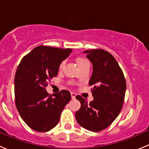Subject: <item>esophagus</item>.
Returning <instances> with one entry per match:
<instances>
[{"mask_svg":"<svg viewBox=\"0 0 149 149\" xmlns=\"http://www.w3.org/2000/svg\"><path fill=\"white\" fill-rule=\"evenodd\" d=\"M70 94H71V98L72 99H75V98H76V93L71 92V93H70Z\"/></svg>","mask_w":149,"mask_h":149,"instance_id":"esophagus-1","label":"esophagus"}]
</instances>
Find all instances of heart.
Here are the masks:
<instances>
[{
  "instance_id": "obj_1",
  "label": "heart",
  "mask_w": 149,
  "mask_h": 149,
  "mask_svg": "<svg viewBox=\"0 0 149 149\" xmlns=\"http://www.w3.org/2000/svg\"><path fill=\"white\" fill-rule=\"evenodd\" d=\"M76 61H77V63H78V65H79L80 68H81L84 67V65L89 64V62H88V60L86 59L85 58H83V57H79V58H77ZM65 61H63L62 62L60 63L59 69L62 70V69L64 68V66H65Z\"/></svg>"
}]
</instances>
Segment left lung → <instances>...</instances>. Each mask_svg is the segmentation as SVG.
I'll return each instance as SVG.
<instances>
[{"instance_id": "left-lung-1", "label": "left lung", "mask_w": 149, "mask_h": 149, "mask_svg": "<svg viewBox=\"0 0 149 149\" xmlns=\"http://www.w3.org/2000/svg\"><path fill=\"white\" fill-rule=\"evenodd\" d=\"M84 52L93 65L88 85L92 86L94 100L88 103L81 96H76L81 108L75 116L78 123L84 128L99 132L110 125L120 112L126 81L119 64L107 51L94 49Z\"/></svg>"}]
</instances>
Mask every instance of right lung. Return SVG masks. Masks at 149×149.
I'll use <instances>...</instances> for the list:
<instances>
[{"mask_svg": "<svg viewBox=\"0 0 149 149\" xmlns=\"http://www.w3.org/2000/svg\"><path fill=\"white\" fill-rule=\"evenodd\" d=\"M71 51L70 48L36 47L18 66L14 79L15 103L23 120L35 131L47 132L56 126L71 99L67 90L52 96L45 89L48 81L58 75L60 63Z\"/></svg>", "mask_w": 149, "mask_h": 149, "instance_id": "1", "label": "right lung"}]
</instances>
